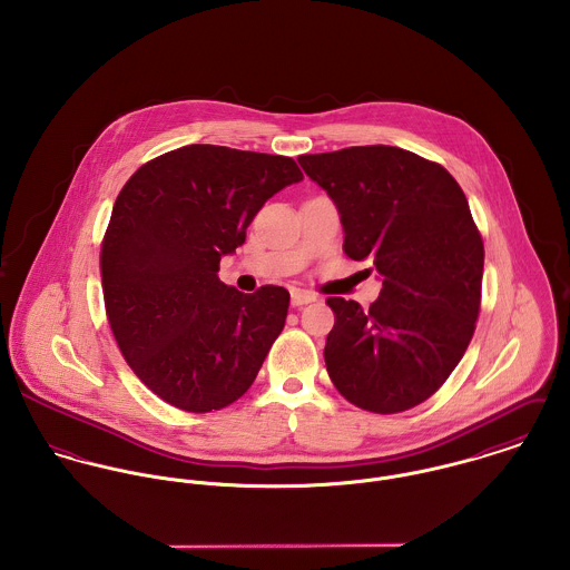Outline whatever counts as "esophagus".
Returning <instances> with one entry per match:
<instances>
[{"label":"esophagus","instance_id":"obj_1","mask_svg":"<svg viewBox=\"0 0 570 570\" xmlns=\"http://www.w3.org/2000/svg\"><path fill=\"white\" fill-rule=\"evenodd\" d=\"M316 296L309 294V292H303V289H292V305L294 307H303V305H309L314 303Z\"/></svg>","mask_w":570,"mask_h":570}]
</instances>
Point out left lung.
Wrapping results in <instances>:
<instances>
[{
    "label": "left lung",
    "instance_id": "left-lung-1",
    "mask_svg": "<svg viewBox=\"0 0 570 570\" xmlns=\"http://www.w3.org/2000/svg\"><path fill=\"white\" fill-rule=\"evenodd\" d=\"M335 204L344 252L371 261L380 298H326L335 325L326 371L351 404L404 412L434 395L461 362L481 309L485 247L456 179L386 145L301 156Z\"/></svg>",
    "mask_w": 570,
    "mask_h": 570
}]
</instances>
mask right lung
<instances>
[{
    "instance_id": "add662e5",
    "label": "right lung",
    "mask_w": 570,
    "mask_h": 570,
    "mask_svg": "<svg viewBox=\"0 0 570 570\" xmlns=\"http://www.w3.org/2000/svg\"><path fill=\"white\" fill-rule=\"evenodd\" d=\"M301 179L285 156L188 145L122 186L100 252L105 309L127 364L166 404L210 412L252 386L289 292L242 294L219 281V261L244 245L261 206Z\"/></svg>"
}]
</instances>
